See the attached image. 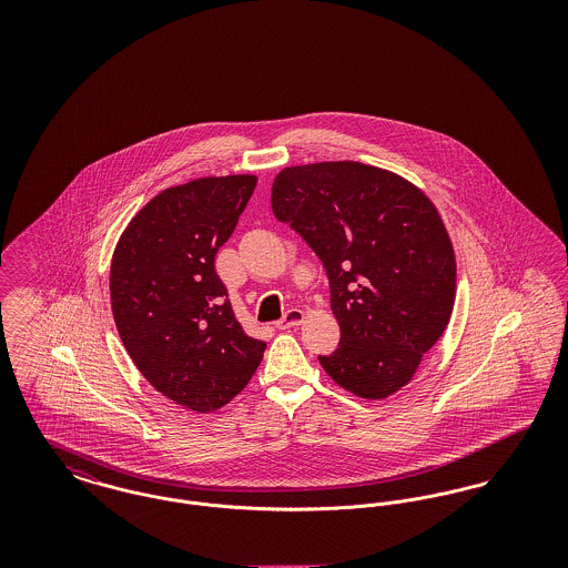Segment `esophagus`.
<instances>
[{"instance_id": "34e87169", "label": "esophagus", "mask_w": 568, "mask_h": 568, "mask_svg": "<svg viewBox=\"0 0 568 568\" xmlns=\"http://www.w3.org/2000/svg\"><path fill=\"white\" fill-rule=\"evenodd\" d=\"M302 322H304V313H302L300 308H290V311H285V315L274 324V327L287 329V327H294V325H300Z\"/></svg>"}]
</instances>
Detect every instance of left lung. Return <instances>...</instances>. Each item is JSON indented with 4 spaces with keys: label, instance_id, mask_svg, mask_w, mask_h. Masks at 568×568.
Wrapping results in <instances>:
<instances>
[{
    "label": "left lung",
    "instance_id": "obj_1",
    "mask_svg": "<svg viewBox=\"0 0 568 568\" xmlns=\"http://www.w3.org/2000/svg\"><path fill=\"white\" fill-rule=\"evenodd\" d=\"M272 211L327 274L341 343L320 355L325 373L362 398L400 389L454 308L456 260L433 202L387 170L324 162L281 170Z\"/></svg>",
    "mask_w": 568,
    "mask_h": 568
}]
</instances>
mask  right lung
<instances>
[{
  "label": "right lung",
  "instance_id": "add662e5",
  "mask_svg": "<svg viewBox=\"0 0 568 568\" xmlns=\"http://www.w3.org/2000/svg\"><path fill=\"white\" fill-rule=\"evenodd\" d=\"M255 185L234 174L162 191L112 255L110 300L125 349L158 392L197 413L243 392L266 352L244 334L215 271Z\"/></svg>",
  "mask_w": 568,
  "mask_h": 568
}]
</instances>
